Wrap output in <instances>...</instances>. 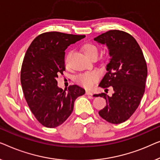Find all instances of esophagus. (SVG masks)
Listing matches in <instances>:
<instances>
[{
	"label": "esophagus",
	"mask_w": 160,
	"mask_h": 160,
	"mask_svg": "<svg viewBox=\"0 0 160 160\" xmlns=\"http://www.w3.org/2000/svg\"><path fill=\"white\" fill-rule=\"evenodd\" d=\"M85 94L86 95H88V96H93V93H92L91 91H86V92H85Z\"/></svg>",
	"instance_id": "34e87169"
}]
</instances>
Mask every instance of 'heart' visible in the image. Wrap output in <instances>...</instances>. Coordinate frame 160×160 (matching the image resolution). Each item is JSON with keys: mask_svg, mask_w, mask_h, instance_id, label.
Wrapping results in <instances>:
<instances>
[{"mask_svg": "<svg viewBox=\"0 0 160 160\" xmlns=\"http://www.w3.org/2000/svg\"><path fill=\"white\" fill-rule=\"evenodd\" d=\"M82 50L84 54L89 58H92L94 57H97L98 48L95 45L91 43L85 44L82 46ZM66 65H67V61H66ZM101 73L98 70H92L81 73L76 77V81L86 88H91L93 85L100 79Z\"/></svg>", "mask_w": 160, "mask_h": 160, "instance_id": "obj_1", "label": "heart"}]
</instances>
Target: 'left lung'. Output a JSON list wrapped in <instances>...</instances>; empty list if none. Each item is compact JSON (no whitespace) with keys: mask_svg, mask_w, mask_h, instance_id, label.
<instances>
[{"mask_svg":"<svg viewBox=\"0 0 160 160\" xmlns=\"http://www.w3.org/2000/svg\"><path fill=\"white\" fill-rule=\"evenodd\" d=\"M94 40L107 45L111 57L98 86L114 91L111 96L104 93L94 95L103 96L107 102L98 114L107 122L120 124L128 120L140 104L145 91L147 62L136 39L124 31H107Z\"/></svg>","mask_w":160,"mask_h":160,"instance_id":"left-lung-1","label":"left lung"}]
</instances>
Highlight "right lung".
Here are the masks:
<instances>
[{
	"instance_id": "obj_1",
	"label": "right lung",
	"mask_w": 160,
	"mask_h": 160,
	"mask_svg": "<svg viewBox=\"0 0 160 160\" xmlns=\"http://www.w3.org/2000/svg\"><path fill=\"white\" fill-rule=\"evenodd\" d=\"M85 35L47 32L37 36L26 51L21 69V84L26 102L40 124L53 128L73 111L74 102L85 90L77 85L67 92L57 86L65 71V49Z\"/></svg>"
}]
</instances>
